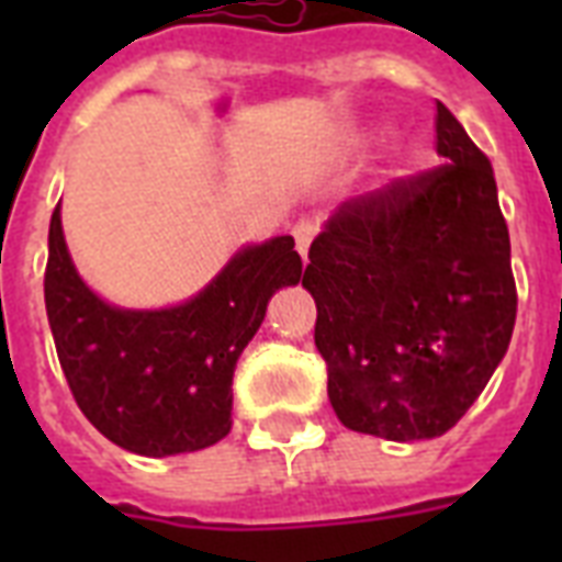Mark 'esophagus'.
<instances>
[{
	"mask_svg": "<svg viewBox=\"0 0 562 562\" xmlns=\"http://www.w3.org/2000/svg\"><path fill=\"white\" fill-rule=\"evenodd\" d=\"M291 233H294V241H297V254L306 259L308 245H312V238H315V224H312V221H297Z\"/></svg>",
	"mask_w": 562,
	"mask_h": 562,
	"instance_id": "1",
	"label": "esophagus"
}]
</instances>
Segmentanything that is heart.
Returning <instances> with one entry per match:
<instances>
[{
	"mask_svg": "<svg viewBox=\"0 0 562 562\" xmlns=\"http://www.w3.org/2000/svg\"><path fill=\"white\" fill-rule=\"evenodd\" d=\"M417 166H419V154H408V157H405V162H402L400 178H402V175H411V171L417 169Z\"/></svg>",
	"mask_w": 562,
	"mask_h": 562,
	"instance_id": "heart-1",
	"label": "heart"
}]
</instances>
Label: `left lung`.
I'll return each instance as SVG.
<instances>
[{"label": "left lung", "instance_id": "obj_1", "mask_svg": "<svg viewBox=\"0 0 562 562\" xmlns=\"http://www.w3.org/2000/svg\"><path fill=\"white\" fill-rule=\"evenodd\" d=\"M446 166L344 201L308 247L315 347L344 426L396 443L446 435L516 324L493 166L437 101Z\"/></svg>", "mask_w": 562, "mask_h": 562}]
</instances>
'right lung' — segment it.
Returning <instances> with one entry per match:
<instances>
[{"label":"right lung","instance_id":"obj_1","mask_svg":"<svg viewBox=\"0 0 562 562\" xmlns=\"http://www.w3.org/2000/svg\"><path fill=\"white\" fill-rule=\"evenodd\" d=\"M294 238L241 247L192 300L119 308L78 277L60 227L48 224L46 315L78 408L101 435L145 458L198 452L229 435L233 373L268 300L297 285Z\"/></svg>","mask_w":562,"mask_h":562}]
</instances>
